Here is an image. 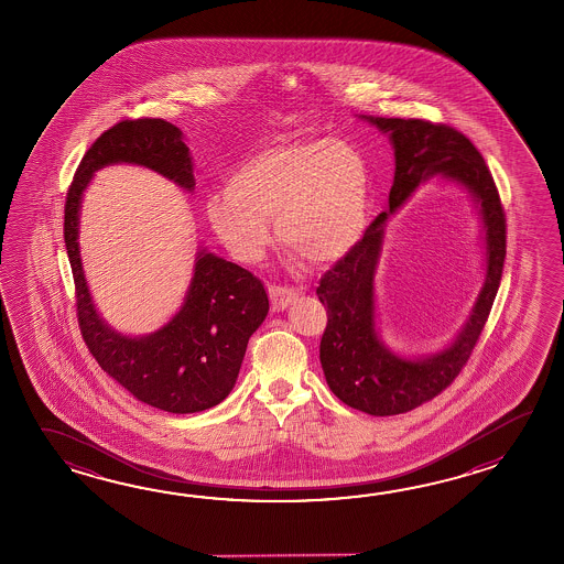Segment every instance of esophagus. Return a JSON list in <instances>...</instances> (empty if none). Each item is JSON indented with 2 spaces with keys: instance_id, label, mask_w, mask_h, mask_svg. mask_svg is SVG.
Segmentation results:
<instances>
[{
  "instance_id": "1",
  "label": "esophagus",
  "mask_w": 564,
  "mask_h": 564,
  "mask_svg": "<svg viewBox=\"0 0 564 564\" xmlns=\"http://www.w3.org/2000/svg\"><path fill=\"white\" fill-rule=\"evenodd\" d=\"M270 299H272V308L280 312L290 306L294 300L299 299V290L288 286H270Z\"/></svg>"
}]
</instances>
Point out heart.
I'll return each instance as SVG.
<instances>
[{
    "label": "heart",
    "instance_id": "obj_1",
    "mask_svg": "<svg viewBox=\"0 0 564 564\" xmlns=\"http://www.w3.org/2000/svg\"><path fill=\"white\" fill-rule=\"evenodd\" d=\"M369 183L365 156L345 141L272 144L231 171L228 189L207 197L205 214L240 262L264 258L276 216L284 246L312 264H328L359 241Z\"/></svg>",
    "mask_w": 564,
    "mask_h": 564
}]
</instances>
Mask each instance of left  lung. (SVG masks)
Listing matches in <instances>:
<instances>
[{
  "instance_id": "obj_1",
  "label": "left lung",
  "mask_w": 564,
  "mask_h": 564,
  "mask_svg": "<svg viewBox=\"0 0 564 564\" xmlns=\"http://www.w3.org/2000/svg\"><path fill=\"white\" fill-rule=\"evenodd\" d=\"M395 147V181L389 213L404 203L420 183L442 172L466 184L475 195L487 231V282L467 328L457 343L430 360H401L387 351L373 330L371 278L382 242L387 212L375 217L345 258L316 288L326 308L321 365L326 383L345 405L375 417L399 415L432 401L466 367L498 294L506 258V214L484 156L464 132L444 122L369 117Z\"/></svg>"
}]
</instances>
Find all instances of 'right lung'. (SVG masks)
Returning a JSON list of instances; mask_svg holds the SVG:
<instances>
[{
    "mask_svg": "<svg viewBox=\"0 0 564 564\" xmlns=\"http://www.w3.org/2000/svg\"><path fill=\"white\" fill-rule=\"evenodd\" d=\"M110 163L153 169L192 192V156L181 131L163 119H127L102 132L74 173L64 205V243L86 347L105 371L151 408L195 413L234 389L250 336L270 308L262 280L246 268L199 252L185 304L161 330L129 338L98 318L78 253V212L93 173Z\"/></svg>",
    "mask_w": 564,
    "mask_h": 564,
    "instance_id": "add662e5",
    "label": "right lung"
}]
</instances>
